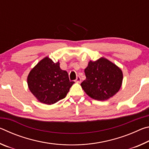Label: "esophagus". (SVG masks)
<instances>
[{
    "label": "esophagus",
    "mask_w": 149,
    "mask_h": 149,
    "mask_svg": "<svg viewBox=\"0 0 149 149\" xmlns=\"http://www.w3.org/2000/svg\"><path fill=\"white\" fill-rule=\"evenodd\" d=\"M81 81V80L80 76H77V78H76V79H75V81L77 82V83H80Z\"/></svg>",
    "instance_id": "1"
}]
</instances>
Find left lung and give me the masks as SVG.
<instances>
[{
    "instance_id": "8db88e82",
    "label": "left lung",
    "mask_w": 149,
    "mask_h": 149,
    "mask_svg": "<svg viewBox=\"0 0 149 149\" xmlns=\"http://www.w3.org/2000/svg\"><path fill=\"white\" fill-rule=\"evenodd\" d=\"M85 74L86 79L81 85L86 94L95 100H108L116 94L122 86V71L105 58L89 61Z\"/></svg>"
}]
</instances>
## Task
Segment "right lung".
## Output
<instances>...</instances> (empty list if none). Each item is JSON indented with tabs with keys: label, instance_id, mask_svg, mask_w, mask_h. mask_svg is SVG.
Masks as SVG:
<instances>
[{
	"label": "right lung",
	"instance_id": "obj_1",
	"mask_svg": "<svg viewBox=\"0 0 149 149\" xmlns=\"http://www.w3.org/2000/svg\"><path fill=\"white\" fill-rule=\"evenodd\" d=\"M74 84L68 74L61 70L60 63H54L49 57L42 59L30 71L27 85L35 98L43 104H52L63 99Z\"/></svg>",
	"mask_w": 149,
	"mask_h": 149
}]
</instances>
